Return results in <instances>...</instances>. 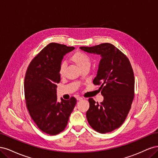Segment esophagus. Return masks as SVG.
<instances>
[{"mask_svg": "<svg viewBox=\"0 0 158 158\" xmlns=\"http://www.w3.org/2000/svg\"><path fill=\"white\" fill-rule=\"evenodd\" d=\"M76 99H77L78 101H81V100H82V98H81V97H77V98H76Z\"/></svg>", "mask_w": 158, "mask_h": 158, "instance_id": "esophagus-1", "label": "esophagus"}]
</instances>
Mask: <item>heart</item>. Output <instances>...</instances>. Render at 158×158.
Listing matches in <instances>:
<instances>
[{
	"label": "heart",
	"instance_id": "b5f03b06",
	"mask_svg": "<svg viewBox=\"0 0 158 158\" xmlns=\"http://www.w3.org/2000/svg\"><path fill=\"white\" fill-rule=\"evenodd\" d=\"M70 60L74 63L78 67L83 70L84 69H89L91 66V59L89 56L83 52L76 51L71 56ZM65 73V64L61 63L59 69V73L60 76H63Z\"/></svg>",
	"mask_w": 158,
	"mask_h": 158
}]
</instances>
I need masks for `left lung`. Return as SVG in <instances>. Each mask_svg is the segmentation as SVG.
I'll list each match as a JSON object with an SVG mask.
<instances>
[{"instance_id": "8db88e82", "label": "left lung", "mask_w": 158, "mask_h": 158, "mask_svg": "<svg viewBox=\"0 0 158 158\" xmlns=\"http://www.w3.org/2000/svg\"><path fill=\"white\" fill-rule=\"evenodd\" d=\"M89 53L100 55L94 85H100L103 101L88 99L87 120L95 131L105 134L120 127L128 115L135 97V76L127 56L108 43L93 47H80Z\"/></svg>"}]
</instances>
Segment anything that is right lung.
<instances>
[{
  "label": "right lung",
  "instance_id": "obj_1",
  "mask_svg": "<svg viewBox=\"0 0 158 158\" xmlns=\"http://www.w3.org/2000/svg\"><path fill=\"white\" fill-rule=\"evenodd\" d=\"M74 49L51 43L38 53L28 66L24 79L27 108L31 118L41 131L56 135L63 131L76 99L57 102L56 84L60 82L59 69L64 55Z\"/></svg>",
  "mask_w": 158,
  "mask_h": 158
}]
</instances>
